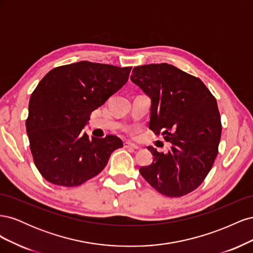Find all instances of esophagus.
I'll return each mask as SVG.
<instances>
[{
	"label": "esophagus",
	"instance_id": "34e87169",
	"mask_svg": "<svg viewBox=\"0 0 253 253\" xmlns=\"http://www.w3.org/2000/svg\"><path fill=\"white\" fill-rule=\"evenodd\" d=\"M124 147H125L126 149H132V150L139 149L138 145L135 144V143H132V142H128V141H126V142L124 143Z\"/></svg>",
	"mask_w": 253,
	"mask_h": 253
}]
</instances>
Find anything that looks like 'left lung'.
I'll return each instance as SVG.
<instances>
[{
    "label": "left lung",
    "instance_id": "8db88e82",
    "mask_svg": "<svg viewBox=\"0 0 253 253\" xmlns=\"http://www.w3.org/2000/svg\"><path fill=\"white\" fill-rule=\"evenodd\" d=\"M131 80L151 99L149 127L171 142L166 154L148 147L154 158L140 174L166 196L192 192L217 155L221 124L216 99L201 79L168 63L136 66Z\"/></svg>",
    "mask_w": 253,
    "mask_h": 253
}]
</instances>
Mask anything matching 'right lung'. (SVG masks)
<instances>
[{"mask_svg": "<svg viewBox=\"0 0 253 253\" xmlns=\"http://www.w3.org/2000/svg\"><path fill=\"white\" fill-rule=\"evenodd\" d=\"M131 70L80 61L53 68L38 84L29 100L26 132L35 165L47 181L80 186L122 148L118 137L89 138L83 127L91 112L125 85Z\"/></svg>", "mask_w": 253, "mask_h": 253, "instance_id": "right-lung-1", "label": "right lung"}]
</instances>
